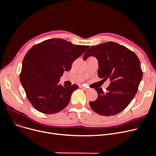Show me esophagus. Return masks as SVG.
Here are the masks:
<instances>
[{
  "mask_svg": "<svg viewBox=\"0 0 156 156\" xmlns=\"http://www.w3.org/2000/svg\"><path fill=\"white\" fill-rule=\"evenodd\" d=\"M80 88H82V89H84V90H89V89H88L87 87H86V86H80Z\"/></svg>",
  "mask_w": 156,
  "mask_h": 156,
  "instance_id": "1",
  "label": "esophagus"
}]
</instances>
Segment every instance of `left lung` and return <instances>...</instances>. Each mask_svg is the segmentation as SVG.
I'll return each instance as SVG.
<instances>
[{
	"mask_svg": "<svg viewBox=\"0 0 156 156\" xmlns=\"http://www.w3.org/2000/svg\"><path fill=\"white\" fill-rule=\"evenodd\" d=\"M91 56L98 60V77L102 80L109 79L111 82L106 91L95 89L98 99L89 105L100 115L118 114L130 103L137 92L143 74L140 62L134 52L111 41L90 47L83 60Z\"/></svg>",
	"mask_w": 156,
	"mask_h": 156,
	"instance_id": "left-lung-1",
	"label": "left lung"
}]
</instances>
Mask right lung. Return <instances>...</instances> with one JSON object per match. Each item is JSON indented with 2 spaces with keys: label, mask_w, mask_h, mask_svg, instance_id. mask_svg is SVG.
<instances>
[{
  "label": "right lung",
  "mask_w": 156,
  "mask_h": 156,
  "mask_svg": "<svg viewBox=\"0 0 156 156\" xmlns=\"http://www.w3.org/2000/svg\"><path fill=\"white\" fill-rule=\"evenodd\" d=\"M89 47L53 38L35 44L27 52L20 78L27 99L36 110L53 114L69 105L72 93L79 86H63L59 84L60 78Z\"/></svg>",
  "instance_id": "1"
}]
</instances>
